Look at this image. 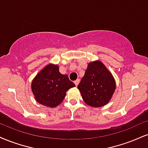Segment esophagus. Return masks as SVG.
Instances as JSON below:
<instances>
[{
  "mask_svg": "<svg viewBox=\"0 0 148 148\" xmlns=\"http://www.w3.org/2000/svg\"><path fill=\"white\" fill-rule=\"evenodd\" d=\"M79 82H80V80H79V79H76V81L74 82V84H75V85H76V86H77V85H79Z\"/></svg>",
  "mask_w": 148,
  "mask_h": 148,
  "instance_id": "34e87169",
  "label": "esophagus"
}]
</instances>
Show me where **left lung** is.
<instances>
[{
  "label": "left lung",
  "instance_id": "8db88e82",
  "mask_svg": "<svg viewBox=\"0 0 148 148\" xmlns=\"http://www.w3.org/2000/svg\"><path fill=\"white\" fill-rule=\"evenodd\" d=\"M115 88L112 74L100 60L88 64L85 75L78 85L83 101L94 108L104 106L108 103Z\"/></svg>",
  "mask_w": 148,
  "mask_h": 148
}]
</instances>
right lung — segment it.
<instances>
[{"label": "right lung", "mask_w": 148, "mask_h": 148, "mask_svg": "<svg viewBox=\"0 0 148 148\" xmlns=\"http://www.w3.org/2000/svg\"><path fill=\"white\" fill-rule=\"evenodd\" d=\"M75 84L67 75L60 74L57 65L49 64L38 73L32 82V91L38 103L49 108L60 104L69 89Z\"/></svg>", "instance_id": "add662e5"}]
</instances>
